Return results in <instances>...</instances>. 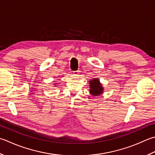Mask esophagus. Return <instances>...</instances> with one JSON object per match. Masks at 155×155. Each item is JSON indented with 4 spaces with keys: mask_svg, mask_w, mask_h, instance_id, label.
<instances>
[{
    "mask_svg": "<svg viewBox=\"0 0 155 155\" xmlns=\"http://www.w3.org/2000/svg\"><path fill=\"white\" fill-rule=\"evenodd\" d=\"M73 74L76 76L78 75V74H80V71H73Z\"/></svg>",
    "mask_w": 155,
    "mask_h": 155,
    "instance_id": "obj_1",
    "label": "esophagus"
}]
</instances>
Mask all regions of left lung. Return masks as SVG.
Masks as SVG:
<instances>
[{"label":"left lung","instance_id":"left-lung-1","mask_svg":"<svg viewBox=\"0 0 155 155\" xmlns=\"http://www.w3.org/2000/svg\"><path fill=\"white\" fill-rule=\"evenodd\" d=\"M90 93L94 96H98L103 93V87L98 78L90 81Z\"/></svg>","mask_w":155,"mask_h":155}]
</instances>
